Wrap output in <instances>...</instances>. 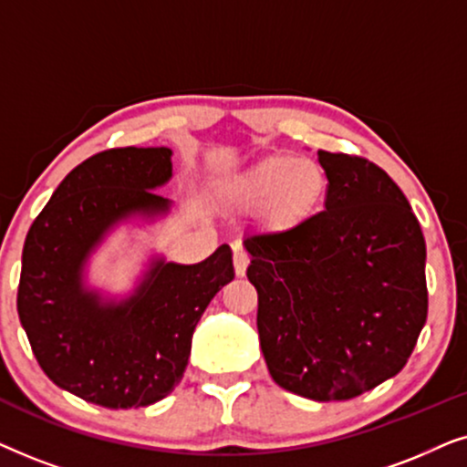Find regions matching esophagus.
Masks as SVG:
<instances>
[{"label": "esophagus", "instance_id": "esophagus-1", "mask_svg": "<svg viewBox=\"0 0 467 467\" xmlns=\"http://www.w3.org/2000/svg\"><path fill=\"white\" fill-rule=\"evenodd\" d=\"M248 254L242 251L240 246H234V270L238 276H244L246 274V267H248Z\"/></svg>", "mask_w": 467, "mask_h": 467}]
</instances>
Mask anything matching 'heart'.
Returning a JSON list of instances; mask_svg holds the SVG:
<instances>
[{
    "mask_svg": "<svg viewBox=\"0 0 467 467\" xmlns=\"http://www.w3.org/2000/svg\"><path fill=\"white\" fill-rule=\"evenodd\" d=\"M219 193L227 206L257 213L267 234L289 235L321 213L329 195V176L317 159L270 155L227 178Z\"/></svg>",
    "mask_w": 467,
    "mask_h": 467,
    "instance_id": "1",
    "label": "heart"
}]
</instances>
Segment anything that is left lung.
I'll return each mask as SVG.
<instances>
[{
    "instance_id": "obj_1",
    "label": "left lung",
    "mask_w": 467,
    "mask_h": 467,
    "mask_svg": "<svg viewBox=\"0 0 467 467\" xmlns=\"http://www.w3.org/2000/svg\"><path fill=\"white\" fill-rule=\"evenodd\" d=\"M325 210L289 235H248L246 276L272 379L315 401L379 387L427 321L425 238L406 195L368 159L318 150Z\"/></svg>"
}]
</instances>
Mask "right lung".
I'll use <instances>...</instances> for the list:
<instances>
[{
  "label": "right lung",
  "instance_id": "1",
  "mask_svg": "<svg viewBox=\"0 0 467 467\" xmlns=\"http://www.w3.org/2000/svg\"><path fill=\"white\" fill-rule=\"evenodd\" d=\"M171 149H112L63 178L23 246L16 308L37 363L57 387L104 408L150 406L174 391L210 299L234 280L232 248L200 264L150 254L123 297L88 285V261L127 223H155L174 202Z\"/></svg>",
  "mask_w": 467,
  "mask_h": 467
}]
</instances>
